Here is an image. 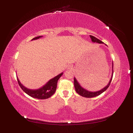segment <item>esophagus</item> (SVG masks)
I'll list each match as a JSON object with an SVG mask.
<instances>
[{
	"label": "esophagus",
	"instance_id": "1",
	"mask_svg": "<svg viewBox=\"0 0 133 133\" xmlns=\"http://www.w3.org/2000/svg\"><path fill=\"white\" fill-rule=\"evenodd\" d=\"M71 69V66H69V69Z\"/></svg>",
	"mask_w": 133,
	"mask_h": 133
}]
</instances>
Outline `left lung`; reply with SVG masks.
Returning a JSON list of instances; mask_svg holds the SVG:
<instances>
[{
	"label": "left lung",
	"mask_w": 133,
	"mask_h": 133,
	"mask_svg": "<svg viewBox=\"0 0 133 133\" xmlns=\"http://www.w3.org/2000/svg\"><path fill=\"white\" fill-rule=\"evenodd\" d=\"M90 38L91 39V41L92 42H96V43H100V44H103L104 43L103 42H102V41H101L99 39H97V38L94 37V36H93L92 35H90ZM106 46H107L106 44H105ZM112 75H113V63H112V74H111V79H110V80L109 81V83L107 84V85L105 87H104L103 89H101L100 90H99V91H88V90H87L86 89L83 88L82 87L80 84L78 83V82L77 81V79H76L74 77V87H75V91L77 92L78 94H79L80 95L82 96L83 97H86V98H92V97H97V96L99 95L100 94H101L102 93H103L104 91H105L107 89V88L109 87L110 83H111V80H112Z\"/></svg>",
	"instance_id": "8db88e82"
}]
</instances>
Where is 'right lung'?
<instances>
[{
	"label": "right lung",
	"mask_w": 133,
	"mask_h": 133,
	"mask_svg": "<svg viewBox=\"0 0 133 133\" xmlns=\"http://www.w3.org/2000/svg\"><path fill=\"white\" fill-rule=\"evenodd\" d=\"M42 36H39L37 37L33 38L32 40H36V39H39L42 38ZM63 73L62 72L59 74L57 76H56L54 78L51 79L49 82H47L46 84H44L43 86H42L41 88L36 90H32L30 89H27V87L24 86L22 84L21 82L19 81V79L17 77V80L19 83V85L21 87V88L23 90V91L26 93L27 94L29 95L30 97L34 98L39 99H47L54 94L56 87H57V82L59 78H61V76L63 75Z\"/></svg>",
	"instance_id": "obj_1"
}]
</instances>
